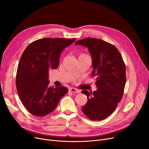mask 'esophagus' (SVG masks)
<instances>
[{"label":"esophagus","instance_id":"obj_1","mask_svg":"<svg viewBox=\"0 0 149 149\" xmlns=\"http://www.w3.org/2000/svg\"><path fill=\"white\" fill-rule=\"evenodd\" d=\"M69 91L71 92L77 93H80V92H81L80 90L75 89V88H69Z\"/></svg>","mask_w":149,"mask_h":149}]
</instances>
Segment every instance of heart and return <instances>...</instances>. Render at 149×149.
Here are the masks:
<instances>
[{
  "instance_id": "obj_1",
  "label": "heart",
  "mask_w": 149,
  "mask_h": 149,
  "mask_svg": "<svg viewBox=\"0 0 149 149\" xmlns=\"http://www.w3.org/2000/svg\"><path fill=\"white\" fill-rule=\"evenodd\" d=\"M83 56H87V55H86V54H80V55L79 56V57Z\"/></svg>"
}]
</instances>
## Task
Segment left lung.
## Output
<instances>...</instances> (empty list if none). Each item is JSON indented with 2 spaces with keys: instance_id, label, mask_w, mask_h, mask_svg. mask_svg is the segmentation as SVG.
Here are the masks:
<instances>
[{
  "instance_id": "1",
  "label": "left lung",
  "mask_w": 149,
  "mask_h": 149,
  "mask_svg": "<svg viewBox=\"0 0 149 149\" xmlns=\"http://www.w3.org/2000/svg\"><path fill=\"white\" fill-rule=\"evenodd\" d=\"M87 47L92 58L97 90L82 93L88 97V102L81 110L91 120H102L115 110L124 93L126 82V65L119 51L108 42L95 38H85L75 42Z\"/></svg>"
}]
</instances>
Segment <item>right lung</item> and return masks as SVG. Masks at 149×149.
Instances as JSON below:
<instances>
[{
  "instance_id": "right-lung-1",
  "label": "right lung",
  "mask_w": 149,
  "mask_h": 149,
  "mask_svg": "<svg viewBox=\"0 0 149 149\" xmlns=\"http://www.w3.org/2000/svg\"><path fill=\"white\" fill-rule=\"evenodd\" d=\"M75 38H44L30 43L23 52L16 74V88L22 104L31 114L43 116L56 108L66 88L51 87L49 70L57 69L60 56Z\"/></svg>"
}]
</instances>
